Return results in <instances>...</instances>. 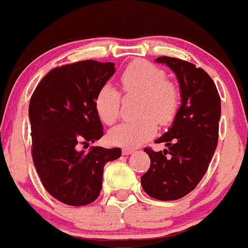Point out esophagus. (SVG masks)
Masks as SVG:
<instances>
[{
    "instance_id": "esophagus-1",
    "label": "esophagus",
    "mask_w": 248,
    "mask_h": 248,
    "mask_svg": "<svg viewBox=\"0 0 248 248\" xmlns=\"http://www.w3.org/2000/svg\"><path fill=\"white\" fill-rule=\"evenodd\" d=\"M135 150L131 149V148H124L123 150H122V153H123V155H129V154H132Z\"/></svg>"
}]
</instances>
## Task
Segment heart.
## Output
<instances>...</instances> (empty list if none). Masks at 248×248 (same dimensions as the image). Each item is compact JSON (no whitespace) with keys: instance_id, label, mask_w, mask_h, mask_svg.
Listing matches in <instances>:
<instances>
[{"instance_id":"1","label":"heart","mask_w":248,"mask_h":248,"mask_svg":"<svg viewBox=\"0 0 248 248\" xmlns=\"http://www.w3.org/2000/svg\"><path fill=\"white\" fill-rule=\"evenodd\" d=\"M125 93L141 95L139 114L132 121L122 122L109 131V141L116 145L135 148L153 137L157 121L167 125L179 109V92L175 85L166 80L165 71L150 63L140 61L130 64L121 75ZM96 113L103 123L112 125L119 117L121 94L116 87L104 85L94 100Z\"/></svg>"}]
</instances>
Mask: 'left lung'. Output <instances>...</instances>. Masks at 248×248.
<instances>
[{"label": "left lung", "mask_w": 248, "mask_h": 248, "mask_svg": "<svg viewBox=\"0 0 248 248\" xmlns=\"http://www.w3.org/2000/svg\"><path fill=\"white\" fill-rule=\"evenodd\" d=\"M177 76L181 105L173 123L155 143L167 149L145 148L150 167L141 177L143 190L159 201H175L190 193L205 174L217 147L221 99L210 76L179 58L159 57Z\"/></svg>", "instance_id": "8db88e82"}]
</instances>
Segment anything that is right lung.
I'll list each match as a JSON object with an SVG mask.
<instances>
[{"label": "right lung", "mask_w": 248, "mask_h": 248, "mask_svg": "<svg viewBox=\"0 0 248 248\" xmlns=\"http://www.w3.org/2000/svg\"><path fill=\"white\" fill-rule=\"evenodd\" d=\"M116 73L114 63L81 61L50 70L30 101L32 157L43 185L53 198L73 206L99 197L104 167L121 157V148L92 147L104 135L94 100Z\"/></svg>", "instance_id": "1"}]
</instances>
